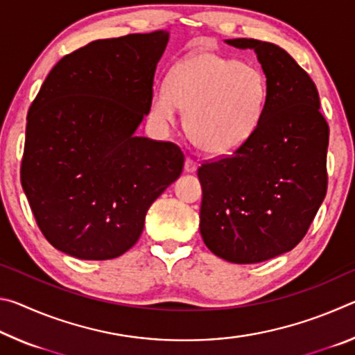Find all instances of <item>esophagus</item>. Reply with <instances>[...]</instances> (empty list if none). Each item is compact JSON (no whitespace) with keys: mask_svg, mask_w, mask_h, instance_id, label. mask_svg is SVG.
Returning <instances> with one entry per match:
<instances>
[{"mask_svg":"<svg viewBox=\"0 0 355 355\" xmlns=\"http://www.w3.org/2000/svg\"><path fill=\"white\" fill-rule=\"evenodd\" d=\"M197 169V163L192 158H186V161H184V172H188V173H191V172H194Z\"/></svg>","mask_w":355,"mask_h":355,"instance_id":"34e87169","label":"esophagus"}]
</instances>
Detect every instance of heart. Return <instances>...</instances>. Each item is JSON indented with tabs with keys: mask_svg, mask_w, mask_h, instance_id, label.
<instances>
[{
	"mask_svg": "<svg viewBox=\"0 0 355 355\" xmlns=\"http://www.w3.org/2000/svg\"><path fill=\"white\" fill-rule=\"evenodd\" d=\"M268 97V80L255 65L200 50L171 69L166 89L153 94L150 114L169 127L177 123V110L186 112L191 141L205 153L228 155L255 135Z\"/></svg>",
	"mask_w": 355,
	"mask_h": 355,
	"instance_id": "heart-1",
	"label": "heart"
}]
</instances>
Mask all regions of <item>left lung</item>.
<instances>
[{
  "mask_svg": "<svg viewBox=\"0 0 355 355\" xmlns=\"http://www.w3.org/2000/svg\"><path fill=\"white\" fill-rule=\"evenodd\" d=\"M255 51L269 97L255 135L232 156L199 167L200 233L214 255L250 264L290 252L327 191L329 125L307 71L269 42L228 39Z\"/></svg>",
  "mask_w": 355,
  "mask_h": 355,
  "instance_id": "left-lung-1",
  "label": "left lung"
}]
</instances>
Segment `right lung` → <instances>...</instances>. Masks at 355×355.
Listing matches in <instances>:
<instances>
[{
  "label": "right lung",
  "instance_id": "right-lung-1",
  "mask_svg": "<svg viewBox=\"0 0 355 355\" xmlns=\"http://www.w3.org/2000/svg\"><path fill=\"white\" fill-rule=\"evenodd\" d=\"M167 42V31L94 40L51 69L29 107L21 186L40 232L64 254H125L183 171L175 144L135 135Z\"/></svg>",
  "mask_w": 355,
  "mask_h": 355
}]
</instances>
